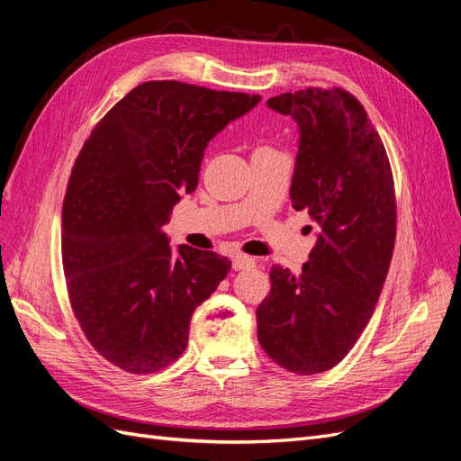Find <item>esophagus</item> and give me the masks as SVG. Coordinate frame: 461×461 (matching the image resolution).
<instances>
[{
    "mask_svg": "<svg viewBox=\"0 0 461 461\" xmlns=\"http://www.w3.org/2000/svg\"><path fill=\"white\" fill-rule=\"evenodd\" d=\"M256 265V259L249 258V256H242V254H236L232 258V269L234 271H242V269H252Z\"/></svg>",
    "mask_w": 461,
    "mask_h": 461,
    "instance_id": "obj_1",
    "label": "esophagus"
}]
</instances>
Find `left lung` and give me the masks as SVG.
Listing matches in <instances>:
<instances>
[{
  "label": "left lung",
  "instance_id": "1",
  "mask_svg": "<svg viewBox=\"0 0 461 461\" xmlns=\"http://www.w3.org/2000/svg\"><path fill=\"white\" fill-rule=\"evenodd\" d=\"M267 105L298 122L290 200L321 230L300 275L273 265L271 292L256 312L258 340L276 366L315 375L340 364L379 302L396 240L394 178L350 92L305 88Z\"/></svg>",
  "mask_w": 461,
  "mask_h": 461
}]
</instances>
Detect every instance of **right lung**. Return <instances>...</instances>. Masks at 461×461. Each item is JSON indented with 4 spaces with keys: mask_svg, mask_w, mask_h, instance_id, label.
<instances>
[{
    "mask_svg": "<svg viewBox=\"0 0 461 461\" xmlns=\"http://www.w3.org/2000/svg\"><path fill=\"white\" fill-rule=\"evenodd\" d=\"M259 100L149 80L111 107L82 146L63 200V271L82 332L111 366L148 375L186 350L192 313L230 261L185 244L175 258L161 227L196 190L207 142Z\"/></svg>",
    "mask_w": 461,
    "mask_h": 461,
    "instance_id": "obj_1",
    "label": "right lung"
}]
</instances>
